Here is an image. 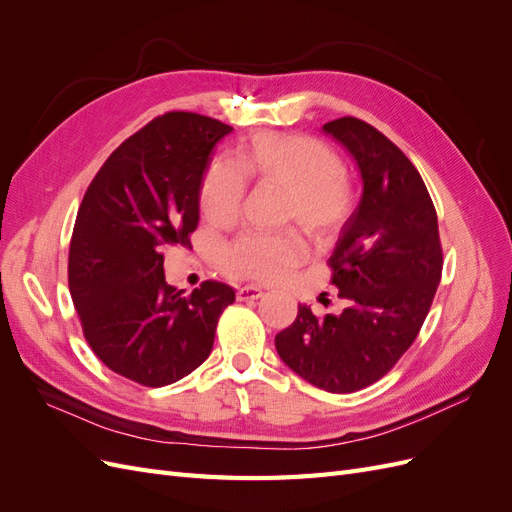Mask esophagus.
<instances>
[{
  "mask_svg": "<svg viewBox=\"0 0 512 512\" xmlns=\"http://www.w3.org/2000/svg\"><path fill=\"white\" fill-rule=\"evenodd\" d=\"M262 294H265V290H262L260 286H241V288H237V299L239 301H256V299H260Z\"/></svg>",
  "mask_w": 512,
  "mask_h": 512,
  "instance_id": "1",
  "label": "esophagus"
}]
</instances>
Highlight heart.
<instances>
[{
    "mask_svg": "<svg viewBox=\"0 0 512 512\" xmlns=\"http://www.w3.org/2000/svg\"><path fill=\"white\" fill-rule=\"evenodd\" d=\"M245 177L288 190L286 222H297L309 237H335L356 205L354 185L344 175L337 153L303 134L260 132L237 151V166L215 160L200 183V207L215 226H232L241 215ZM307 250L294 232L243 235L222 256V267L235 277L282 282L297 269Z\"/></svg>",
    "mask_w": 512,
    "mask_h": 512,
    "instance_id": "b5f03b06",
    "label": "heart"
}]
</instances>
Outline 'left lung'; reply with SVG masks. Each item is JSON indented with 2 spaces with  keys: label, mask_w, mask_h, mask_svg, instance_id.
I'll use <instances>...</instances> for the list:
<instances>
[{
  "label": "left lung",
  "mask_w": 512,
  "mask_h": 512,
  "mask_svg": "<svg viewBox=\"0 0 512 512\" xmlns=\"http://www.w3.org/2000/svg\"><path fill=\"white\" fill-rule=\"evenodd\" d=\"M359 166L363 194L329 258L342 314L297 320L275 335L280 359L309 384L354 393L380 380L416 339L442 277L438 215L414 164L369 123H324Z\"/></svg>",
  "instance_id": "left-lung-1"
}]
</instances>
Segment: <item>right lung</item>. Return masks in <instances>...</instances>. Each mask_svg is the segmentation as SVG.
<instances>
[{
    "label": "right lung",
    "mask_w": 512,
    "mask_h": 512,
    "mask_svg": "<svg viewBox=\"0 0 512 512\" xmlns=\"http://www.w3.org/2000/svg\"><path fill=\"white\" fill-rule=\"evenodd\" d=\"M232 128L166 113L121 143L91 181L70 241L68 284L98 359L143 386H166L211 354L235 290L203 282L192 294L164 277L166 245L190 247L200 183Z\"/></svg>",
    "instance_id": "1"
}]
</instances>
